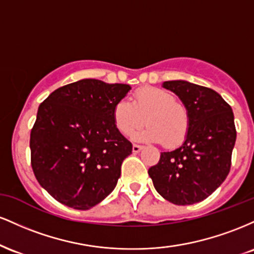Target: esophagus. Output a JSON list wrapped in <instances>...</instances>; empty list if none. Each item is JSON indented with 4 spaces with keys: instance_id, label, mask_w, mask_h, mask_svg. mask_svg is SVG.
I'll return each instance as SVG.
<instances>
[{
    "instance_id": "1",
    "label": "esophagus",
    "mask_w": 254,
    "mask_h": 254,
    "mask_svg": "<svg viewBox=\"0 0 254 254\" xmlns=\"http://www.w3.org/2000/svg\"><path fill=\"white\" fill-rule=\"evenodd\" d=\"M142 149H143V147H142V145H138V144H133L132 145V151L135 154H137V153H139V151H141Z\"/></svg>"
}]
</instances>
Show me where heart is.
I'll use <instances>...</instances> for the list:
<instances>
[{
  "instance_id": "1",
  "label": "heart",
  "mask_w": 254,
  "mask_h": 254,
  "mask_svg": "<svg viewBox=\"0 0 254 254\" xmlns=\"http://www.w3.org/2000/svg\"><path fill=\"white\" fill-rule=\"evenodd\" d=\"M113 122L125 136L133 133L147 123L149 127L133 136L135 141L155 142L168 148L185 141L190 127L189 111L167 90L145 87L136 90L132 103L122 99L113 107Z\"/></svg>"
}]
</instances>
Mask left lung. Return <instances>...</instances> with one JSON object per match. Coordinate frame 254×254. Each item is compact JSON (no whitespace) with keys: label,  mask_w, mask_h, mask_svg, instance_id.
<instances>
[{"label":"left lung","mask_w":254,"mask_h":254,"mask_svg":"<svg viewBox=\"0 0 254 254\" xmlns=\"http://www.w3.org/2000/svg\"><path fill=\"white\" fill-rule=\"evenodd\" d=\"M162 87L179 97L189 111L190 127L184 143L164 151L149 168L155 190L168 202L189 205L209 197L228 176L237 139L232 107L214 89L188 81Z\"/></svg>","instance_id":"obj_1"}]
</instances>
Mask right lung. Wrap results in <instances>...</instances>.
I'll return each instance as SVG.
<instances>
[{
    "instance_id": "add662e5",
    "label": "right lung",
    "mask_w": 254,
    "mask_h": 254,
    "mask_svg": "<svg viewBox=\"0 0 254 254\" xmlns=\"http://www.w3.org/2000/svg\"><path fill=\"white\" fill-rule=\"evenodd\" d=\"M129 84L84 78L52 92L31 131V165L55 199L88 210L115 190L132 144L113 122Z\"/></svg>"
}]
</instances>
